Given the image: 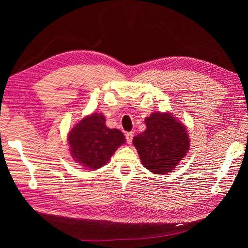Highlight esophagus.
I'll return each mask as SVG.
<instances>
[{"label":"esophagus","instance_id":"1","mask_svg":"<svg viewBox=\"0 0 248 248\" xmlns=\"http://www.w3.org/2000/svg\"><path fill=\"white\" fill-rule=\"evenodd\" d=\"M125 137H126V140H127V142H128V144L130 145L131 142H132V139H133V137H134V132H133V131L127 132Z\"/></svg>","mask_w":248,"mask_h":248}]
</instances>
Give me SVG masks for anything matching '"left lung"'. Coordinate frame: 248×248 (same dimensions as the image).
Wrapping results in <instances>:
<instances>
[{
  "mask_svg": "<svg viewBox=\"0 0 248 248\" xmlns=\"http://www.w3.org/2000/svg\"><path fill=\"white\" fill-rule=\"evenodd\" d=\"M145 122L146 130L132 140L141 164L153 174L174 170L189 150L186 126L170 112H153Z\"/></svg>",
  "mask_w": 248,
  "mask_h": 248,
  "instance_id": "left-lung-1",
  "label": "left lung"
}]
</instances>
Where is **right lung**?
Segmentation results:
<instances>
[{"label":"right lung","instance_id":"add662e5","mask_svg":"<svg viewBox=\"0 0 248 248\" xmlns=\"http://www.w3.org/2000/svg\"><path fill=\"white\" fill-rule=\"evenodd\" d=\"M72 158L90 170L109 161L116 150L126 142L122 131L106 125L101 112H93L74 125L67 137Z\"/></svg>","mask_w":248,"mask_h":248}]
</instances>
